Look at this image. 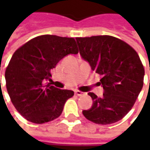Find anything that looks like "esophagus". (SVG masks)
Returning a JSON list of instances; mask_svg holds the SVG:
<instances>
[{
	"instance_id": "1",
	"label": "esophagus",
	"mask_w": 150,
	"mask_h": 150,
	"mask_svg": "<svg viewBox=\"0 0 150 150\" xmlns=\"http://www.w3.org/2000/svg\"><path fill=\"white\" fill-rule=\"evenodd\" d=\"M75 94L76 95V96H82L84 95V92H82V91L77 90V91H75Z\"/></svg>"
}]
</instances>
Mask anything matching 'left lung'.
<instances>
[{
	"mask_svg": "<svg viewBox=\"0 0 150 150\" xmlns=\"http://www.w3.org/2000/svg\"><path fill=\"white\" fill-rule=\"evenodd\" d=\"M82 58L102 76L104 92H89L92 107L83 116L98 125L117 122L132 109L144 83L145 69L138 54L128 43L109 35L76 38Z\"/></svg>",
	"mask_w": 150,
	"mask_h": 150,
	"instance_id": "obj_1",
	"label": "left lung"
}]
</instances>
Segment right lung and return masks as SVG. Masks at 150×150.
<instances>
[{
  "mask_svg": "<svg viewBox=\"0 0 150 150\" xmlns=\"http://www.w3.org/2000/svg\"><path fill=\"white\" fill-rule=\"evenodd\" d=\"M74 38L41 35L19 47L5 70L6 88L12 103L24 118L44 124L58 118L74 91L62 90L45 82L50 71L70 54H78Z\"/></svg>",
  "mask_w": 150,
  "mask_h": 150,
  "instance_id": "obj_1",
  "label": "right lung"
}]
</instances>
